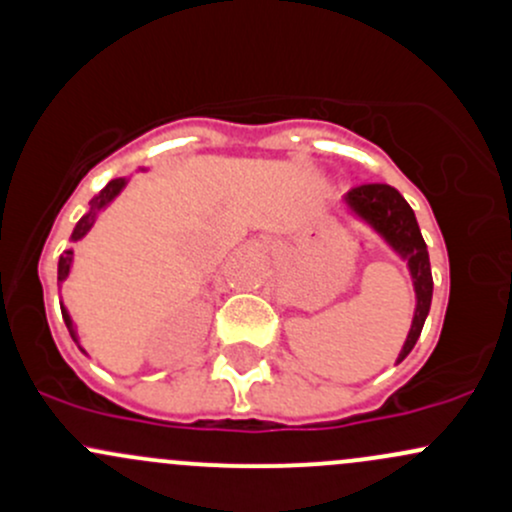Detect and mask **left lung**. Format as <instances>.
Returning a JSON list of instances; mask_svg holds the SVG:
<instances>
[{
  "mask_svg": "<svg viewBox=\"0 0 512 512\" xmlns=\"http://www.w3.org/2000/svg\"><path fill=\"white\" fill-rule=\"evenodd\" d=\"M346 206L363 218L370 228L378 230L383 238L390 242L392 250L400 252L402 260H407L410 267L414 292H417V309H414L412 328L407 333V341L402 346L397 363L410 355L417 343L419 333H422L424 321H427L429 306H432V267H429V252L427 242L419 233L417 218L410 203L400 196V191L387 184H363L348 191Z\"/></svg>",
  "mask_w": 512,
  "mask_h": 512,
  "instance_id": "obj_1",
  "label": "left lung"
}]
</instances>
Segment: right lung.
<instances>
[{
	"label": "right lung",
	"mask_w": 512,
	"mask_h": 512,
	"mask_svg": "<svg viewBox=\"0 0 512 512\" xmlns=\"http://www.w3.org/2000/svg\"><path fill=\"white\" fill-rule=\"evenodd\" d=\"M125 184H127L125 179H112L110 184L102 188L98 196H95L93 201H90V211L85 213L83 218L78 220V225H75V228H73V235H71L73 242H78L80 238H83L85 233H88L90 228H93V223H95V218H98V213L102 211V208L107 206V203L112 201V198L117 196V193L122 191V188H125ZM71 265H73V250H66V252H63V255H61V260H58V282H63V279L68 277V272H71ZM61 311H63V321H66L68 331H71L73 341L78 343V336H75L73 321H71V316H68L66 306H61Z\"/></svg>",
	"instance_id": "right-lung-1"
}]
</instances>
